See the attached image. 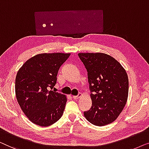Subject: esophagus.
<instances>
[{"label": "esophagus", "instance_id": "obj_1", "mask_svg": "<svg viewBox=\"0 0 149 149\" xmlns=\"http://www.w3.org/2000/svg\"><path fill=\"white\" fill-rule=\"evenodd\" d=\"M81 96H82V95H81V93H79L77 96H73V98H74V99H79V98H80Z\"/></svg>", "mask_w": 149, "mask_h": 149}]
</instances>
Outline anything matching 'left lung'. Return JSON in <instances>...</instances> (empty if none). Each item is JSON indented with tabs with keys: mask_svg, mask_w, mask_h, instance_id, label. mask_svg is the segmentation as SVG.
<instances>
[{
	"mask_svg": "<svg viewBox=\"0 0 149 149\" xmlns=\"http://www.w3.org/2000/svg\"><path fill=\"white\" fill-rule=\"evenodd\" d=\"M88 72L93 102L84 112L86 119L97 126L113 122L122 111L128 96V77L125 69L111 56L102 53H79Z\"/></svg>",
	"mask_w": 149,
	"mask_h": 149,
	"instance_id": "8db88e82",
	"label": "left lung"
}]
</instances>
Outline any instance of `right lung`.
Here are the masks:
<instances>
[{"instance_id": "obj_1", "label": "right lung", "mask_w": 149, "mask_h": 149, "mask_svg": "<svg viewBox=\"0 0 149 149\" xmlns=\"http://www.w3.org/2000/svg\"><path fill=\"white\" fill-rule=\"evenodd\" d=\"M70 53H42L29 58L15 78L18 104L32 123L47 127L56 122L63 113L67 97L49 91L56 82L61 65Z\"/></svg>"}]
</instances>
